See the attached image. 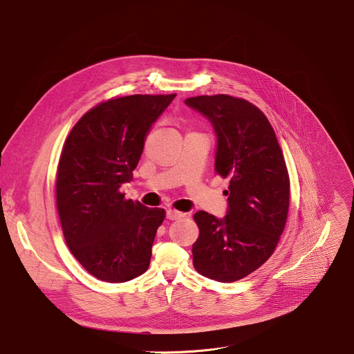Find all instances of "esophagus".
Segmentation results:
<instances>
[{
	"label": "esophagus",
	"mask_w": 354,
	"mask_h": 354,
	"mask_svg": "<svg viewBox=\"0 0 354 354\" xmlns=\"http://www.w3.org/2000/svg\"><path fill=\"white\" fill-rule=\"evenodd\" d=\"M182 217H183V214L176 212V210H167V213H165V218L169 219V221H175V219H179Z\"/></svg>",
	"instance_id": "esophagus-1"
}]
</instances>
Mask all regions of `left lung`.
<instances>
[{"label":"left lung","mask_w":354,"mask_h":354,"mask_svg":"<svg viewBox=\"0 0 354 354\" xmlns=\"http://www.w3.org/2000/svg\"><path fill=\"white\" fill-rule=\"evenodd\" d=\"M185 104L213 125L214 171L229 180L225 217L194 214L199 237L192 264L209 279L232 283L260 268L277 245L290 205L287 167L270 121L250 102L218 94Z\"/></svg>","instance_id":"1"}]
</instances>
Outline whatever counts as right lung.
<instances>
[{
	"instance_id": "obj_1",
	"label": "right lung",
	"mask_w": 354,
	"mask_h": 354,
	"mask_svg": "<svg viewBox=\"0 0 354 354\" xmlns=\"http://www.w3.org/2000/svg\"><path fill=\"white\" fill-rule=\"evenodd\" d=\"M169 95H129L88 110L67 137L56 175L64 240L82 267L108 283L148 270L163 209H149L120 189L132 179L147 136Z\"/></svg>"
}]
</instances>
